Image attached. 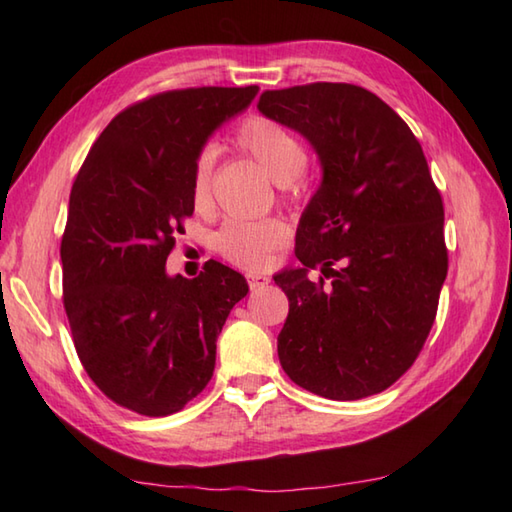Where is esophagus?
<instances>
[{"label": "esophagus", "instance_id": "esophagus-1", "mask_svg": "<svg viewBox=\"0 0 512 512\" xmlns=\"http://www.w3.org/2000/svg\"><path fill=\"white\" fill-rule=\"evenodd\" d=\"M270 284V279L266 275H248V286L250 290H257V288H264Z\"/></svg>", "mask_w": 512, "mask_h": 512}]
</instances>
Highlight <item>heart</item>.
Listing matches in <instances>:
<instances>
[{"label":"heart","instance_id":"b5f03b06","mask_svg":"<svg viewBox=\"0 0 512 512\" xmlns=\"http://www.w3.org/2000/svg\"><path fill=\"white\" fill-rule=\"evenodd\" d=\"M233 143L253 158L281 189L297 191L306 173V151L301 140L288 127L268 116H248L237 125ZM213 180V151L204 149L195 158L191 176V202L198 211L211 206ZM288 237L286 224L277 217L266 220H231L215 235V248L228 262L257 270L270 262V255L284 246Z\"/></svg>","mask_w":512,"mask_h":512}]
</instances>
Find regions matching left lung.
Instances as JSON below:
<instances>
[{
  "instance_id": "obj_1",
  "label": "left lung",
  "mask_w": 512,
  "mask_h": 512,
  "mask_svg": "<svg viewBox=\"0 0 512 512\" xmlns=\"http://www.w3.org/2000/svg\"><path fill=\"white\" fill-rule=\"evenodd\" d=\"M257 110L306 138L323 171L297 228L301 266L275 275L290 303L279 363L323 398L380 394L418 358L447 279L427 158L409 125L352 83L266 90Z\"/></svg>"
}]
</instances>
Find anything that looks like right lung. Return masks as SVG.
<instances>
[{
    "label": "right lung",
    "instance_id": "obj_1",
    "mask_svg": "<svg viewBox=\"0 0 512 512\" xmlns=\"http://www.w3.org/2000/svg\"><path fill=\"white\" fill-rule=\"evenodd\" d=\"M257 92L189 88L129 105L72 184L61 264L76 354L107 398L140 416L176 413L209 385L217 336L248 292L213 259L195 279L165 264L193 215L195 158Z\"/></svg>",
    "mask_w": 512,
    "mask_h": 512
}]
</instances>
